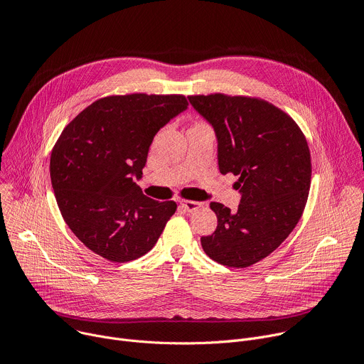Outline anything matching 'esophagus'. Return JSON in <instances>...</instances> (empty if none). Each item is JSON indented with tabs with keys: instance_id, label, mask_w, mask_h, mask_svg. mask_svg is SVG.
<instances>
[{
	"instance_id": "1",
	"label": "esophagus",
	"mask_w": 364,
	"mask_h": 364,
	"mask_svg": "<svg viewBox=\"0 0 364 364\" xmlns=\"http://www.w3.org/2000/svg\"><path fill=\"white\" fill-rule=\"evenodd\" d=\"M181 207H183V209H184L186 212L193 213V212H196V210L200 209L201 203H200V201H193V200H183V201H181Z\"/></svg>"
}]
</instances>
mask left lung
I'll use <instances>...</instances> for the list:
<instances>
[{"instance_id":"obj_1","label":"left lung","mask_w":364,"mask_h":364,"mask_svg":"<svg viewBox=\"0 0 364 364\" xmlns=\"http://www.w3.org/2000/svg\"><path fill=\"white\" fill-rule=\"evenodd\" d=\"M218 136L222 174L237 176L236 212L210 203L213 235L203 236L205 255L230 268H246L272 253L294 230L311 184L309 148L296 122L272 103L223 93L188 96Z\"/></svg>"}]
</instances>
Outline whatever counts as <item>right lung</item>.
<instances>
[{
  "mask_svg": "<svg viewBox=\"0 0 364 364\" xmlns=\"http://www.w3.org/2000/svg\"><path fill=\"white\" fill-rule=\"evenodd\" d=\"M187 105L183 95H112L63 129L50 157L51 186L66 225L96 255L119 264L141 257L176 213V201L146 197L135 178L155 134Z\"/></svg>",
  "mask_w": 364,
  "mask_h": 364,
  "instance_id": "obj_1",
  "label": "right lung"
}]
</instances>
